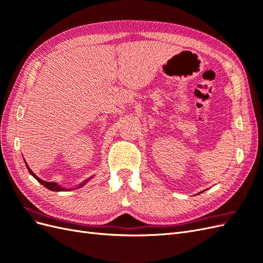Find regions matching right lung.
<instances>
[{"instance_id":"right-lung-1","label":"right lung","mask_w":263,"mask_h":263,"mask_svg":"<svg viewBox=\"0 0 263 263\" xmlns=\"http://www.w3.org/2000/svg\"><path fill=\"white\" fill-rule=\"evenodd\" d=\"M25 163H26V162H25ZM26 166H27V169H28V171H29V173L31 174V176H33V177H34V178H35L39 183H42V184H43L45 187L48 189V190H50V191H55V192H58V191H66V190H67V189H63V187L59 186V185L57 184V183H54V182H46V181H44V180H42V179H39L37 176H35V173L29 169V166L27 165V163H26ZM87 181H89V179L85 180L83 183H81V184L79 185L78 187H81V186H83ZM68 191H69V190H68Z\"/></svg>"}]
</instances>
